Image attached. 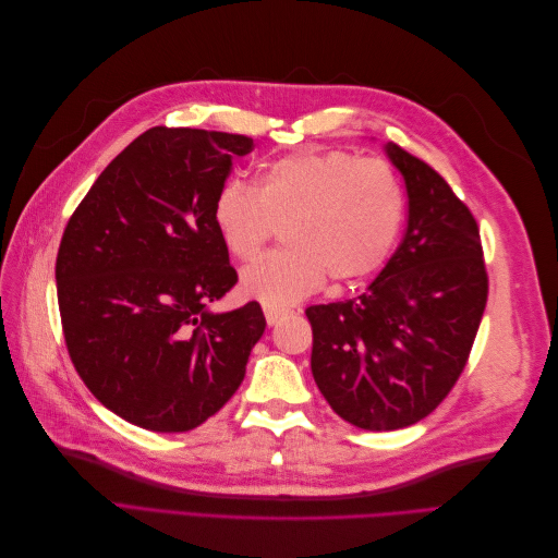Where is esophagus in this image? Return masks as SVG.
<instances>
[{
	"instance_id": "esophagus-1",
	"label": "esophagus",
	"mask_w": 558,
	"mask_h": 558,
	"mask_svg": "<svg viewBox=\"0 0 558 558\" xmlns=\"http://www.w3.org/2000/svg\"><path fill=\"white\" fill-rule=\"evenodd\" d=\"M289 314V312H283V310H275V307H265V320H267V326H277L279 320Z\"/></svg>"
}]
</instances>
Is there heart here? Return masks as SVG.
<instances>
[{"mask_svg": "<svg viewBox=\"0 0 558 558\" xmlns=\"http://www.w3.org/2000/svg\"><path fill=\"white\" fill-rule=\"evenodd\" d=\"M404 193L396 170L347 150H302L265 165L253 191L228 181L211 221L234 260L251 263L281 228L286 248L242 275L240 291L283 310L330 275L349 283L375 275L398 242Z\"/></svg>", "mask_w": 558, "mask_h": 558, "instance_id": "heart-1", "label": "heart"}]
</instances>
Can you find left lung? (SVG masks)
Returning <instances> with one entry per match:
<instances>
[{
	"label": "left lung",
	"mask_w": 558,
	"mask_h": 558,
	"mask_svg": "<svg viewBox=\"0 0 558 558\" xmlns=\"http://www.w3.org/2000/svg\"><path fill=\"white\" fill-rule=\"evenodd\" d=\"M384 150L408 189L404 238L365 293L305 312L318 391L363 430L408 428L447 398L488 293L475 216L430 165Z\"/></svg>",
	"instance_id": "1"
}]
</instances>
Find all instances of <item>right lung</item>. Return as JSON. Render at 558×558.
I'll use <instances>...</instances> for the list:
<instances>
[{
	"mask_svg": "<svg viewBox=\"0 0 558 558\" xmlns=\"http://www.w3.org/2000/svg\"><path fill=\"white\" fill-rule=\"evenodd\" d=\"M244 134L150 128L97 177L64 228L58 305L90 393L130 424L185 433L238 391L265 332L258 302L214 314L238 272L211 205Z\"/></svg>",
	"mask_w": 558,
	"mask_h": 558,
	"instance_id": "1",
	"label": "right lung"
}]
</instances>
